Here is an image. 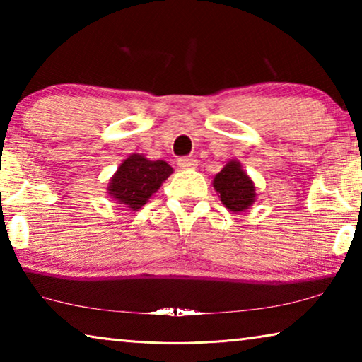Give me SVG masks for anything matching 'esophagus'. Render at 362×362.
<instances>
[{"mask_svg": "<svg viewBox=\"0 0 362 362\" xmlns=\"http://www.w3.org/2000/svg\"><path fill=\"white\" fill-rule=\"evenodd\" d=\"M177 164H179V168L182 169H194L198 166V159H194L192 156H183V158H179Z\"/></svg>", "mask_w": 362, "mask_h": 362, "instance_id": "34e87169", "label": "esophagus"}]
</instances>
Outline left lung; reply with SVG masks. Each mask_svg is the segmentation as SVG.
I'll return each instance as SVG.
<instances>
[{"label":"left lung","mask_w":362,"mask_h":362,"mask_svg":"<svg viewBox=\"0 0 362 362\" xmlns=\"http://www.w3.org/2000/svg\"><path fill=\"white\" fill-rule=\"evenodd\" d=\"M214 188L226 209L241 212L249 209L255 199V187L238 161H230L214 179Z\"/></svg>","instance_id":"8db88e82"}]
</instances>
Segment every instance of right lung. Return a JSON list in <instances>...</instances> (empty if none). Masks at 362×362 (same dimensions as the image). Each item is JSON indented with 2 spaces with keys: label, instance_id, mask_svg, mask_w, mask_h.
Here are the masks:
<instances>
[{
  "label": "right lung",
  "instance_id": "add662e5",
  "mask_svg": "<svg viewBox=\"0 0 362 362\" xmlns=\"http://www.w3.org/2000/svg\"><path fill=\"white\" fill-rule=\"evenodd\" d=\"M173 174L166 161H148L142 155H131L110 182L108 192L131 211H139L146 199Z\"/></svg>",
  "mask_w": 362,
  "mask_h": 362
}]
</instances>
